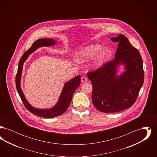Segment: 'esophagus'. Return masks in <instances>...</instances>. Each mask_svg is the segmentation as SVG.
Instances as JSON below:
<instances>
[{
	"instance_id": "34e87169",
	"label": "esophagus",
	"mask_w": 157,
	"mask_h": 157,
	"mask_svg": "<svg viewBox=\"0 0 157 157\" xmlns=\"http://www.w3.org/2000/svg\"><path fill=\"white\" fill-rule=\"evenodd\" d=\"M86 81H87V78L85 76H83L81 78V82L82 83H84V82H86Z\"/></svg>"
}]
</instances>
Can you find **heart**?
<instances>
[{
  "label": "heart",
  "instance_id": "heart-1",
  "mask_svg": "<svg viewBox=\"0 0 157 157\" xmlns=\"http://www.w3.org/2000/svg\"><path fill=\"white\" fill-rule=\"evenodd\" d=\"M112 54L110 49L105 48L99 44H93L86 46L76 55V59L80 63H85L95 59L94 65L95 67H101Z\"/></svg>",
  "mask_w": 157,
  "mask_h": 157
}]
</instances>
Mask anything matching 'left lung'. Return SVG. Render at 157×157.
Wrapping results in <instances>:
<instances>
[{
	"label": "left lung",
	"instance_id": "8db88e82",
	"mask_svg": "<svg viewBox=\"0 0 157 157\" xmlns=\"http://www.w3.org/2000/svg\"><path fill=\"white\" fill-rule=\"evenodd\" d=\"M111 40L118 42L115 59L87 73L92 85V102L104 113L119 112L132 106L144 81L143 61L138 50L123 35ZM120 64L124 65L126 71L118 76Z\"/></svg>",
	"mask_w": 157,
	"mask_h": 157
}]
</instances>
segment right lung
Returning a JSON list of instances; mask_svg holds the SVG:
<instances>
[{
    "mask_svg": "<svg viewBox=\"0 0 157 157\" xmlns=\"http://www.w3.org/2000/svg\"><path fill=\"white\" fill-rule=\"evenodd\" d=\"M56 40H53L52 39H39L36 40L31 46L30 48L26 52L23 53L22 56L19 60L17 72L16 75V89L25 106L29 111H30L33 114L44 118L56 117L62 115L65 112L71 102L74 93L81 83V76L79 75L76 76L74 78L65 83L57 104L52 108L49 109H36L31 106L26 100L21 87L23 65L25 61L28 58L29 54L33 52L37 48L42 46H53L56 44Z\"/></svg>",
    "mask_w": 157,
    "mask_h": 157,
    "instance_id": "obj_1",
    "label": "right lung"
}]
</instances>
